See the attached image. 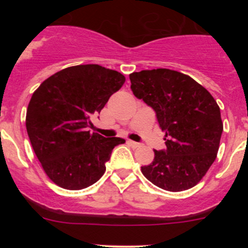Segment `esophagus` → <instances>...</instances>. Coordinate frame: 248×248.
I'll return each instance as SVG.
<instances>
[{
  "mask_svg": "<svg viewBox=\"0 0 248 248\" xmlns=\"http://www.w3.org/2000/svg\"><path fill=\"white\" fill-rule=\"evenodd\" d=\"M128 144H129L130 147H133V148H139L141 146L140 143H138V142H134V141H128Z\"/></svg>",
  "mask_w": 248,
  "mask_h": 248,
  "instance_id": "esophagus-1",
  "label": "esophagus"
}]
</instances>
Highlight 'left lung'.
<instances>
[{
	"label": "left lung",
	"mask_w": 248,
	"mask_h": 248,
	"mask_svg": "<svg viewBox=\"0 0 248 248\" xmlns=\"http://www.w3.org/2000/svg\"><path fill=\"white\" fill-rule=\"evenodd\" d=\"M134 95L156 112L166 150H154L149 166L141 167L148 181L167 191L191 189L217 157L223 133L220 108L209 91L191 77L169 69L129 75Z\"/></svg>",
	"instance_id": "8db88e82"
}]
</instances>
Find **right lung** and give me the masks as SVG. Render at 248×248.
<instances>
[{
  "label": "right lung",
  "instance_id": "add662e5",
  "mask_svg": "<svg viewBox=\"0 0 248 248\" xmlns=\"http://www.w3.org/2000/svg\"><path fill=\"white\" fill-rule=\"evenodd\" d=\"M126 81L124 75L100 65L61 70L39 85L27 109V132L43 170L62 189L81 190L106 171L120 138L90 133L91 116Z\"/></svg>",
  "mask_w": 248,
  "mask_h": 248
}]
</instances>
